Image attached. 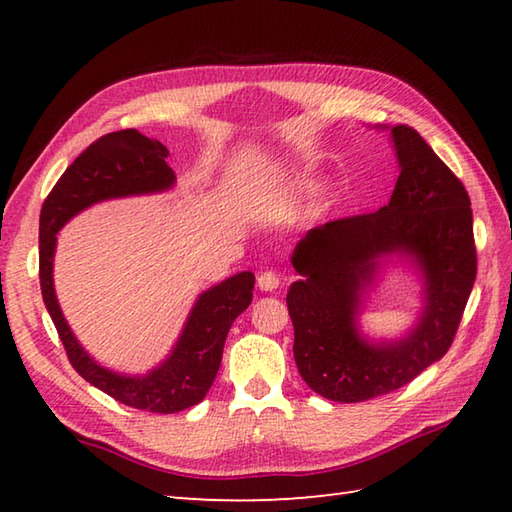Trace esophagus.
I'll return each instance as SVG.
<instances>
[{
	"mask_svg": "<svg viewBox=\"0 0 512 512\" xmlns=\"http://www.w3.org/2000/svg\"><path fill=\"white\" fill-rule=\"evenodd\" d=\"M257 286L264 292H273L279 288V275L273 273V270H264V273L257 277Z\"/></svg>",
	"mask_w": 512,
	"mask_h": 512,
	"instance_id": "obj_1",
	"label": "esophagus"
}]
</instances>
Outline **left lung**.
Instances as JSON below:
<instances>
[{
  "label": "left lung",
  "mask_w": 512,
  "mask_h": 512,
  "mask_svg": "<svg viewBox=\"0 0 512 512\" xmlns=\"http://www.w3.org/2000/svg\"><path fill=\"white\" fill-rule=\"evenodd\" d=\"M389 129L400 176L376 213L321 224L299 239L288 290L295 363L312 391L361 402L400 389L447 354L473 290L477 255L464 184L407 125ZM391 256L423 277L417 325L400 340L369 342L357 330L366 290Z\"/></svg>",
  "instance_id": "8db88e82"
}]
</instances>
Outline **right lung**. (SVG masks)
<instances>
[{"mask_svg":"<svg viewBox=\"0 0 512 512\" xmlns=\"http://www.w3.org/2000/svg\"><path fill=\"white\" fill-rule=\"evenodd\" d=\"M167 147L136 129L96 140L72 165L43 202L39 217V279L43 303L52 317L72 367L96 389L127 407L176 413L204 400L222 363L224 341L233 321L253 301L250 270L224 279L195 299L176 345L165 361L143 376L112 372L83 350L59 308L52 281L57 233L74 215L105 200L169 191L176 173L167 165Z\"/></svg>","mask_w":512,"mask_h":512,"instance_id":"add662e5","label":"right lung"}]
</instances>
